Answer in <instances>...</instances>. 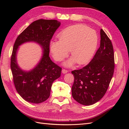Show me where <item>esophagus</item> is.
Returning <instances> with one entry per match:
<instances>
[{"mask_svg":"<svg viewBox=\"0 0 129 129\" xmlns=\"http://www.w3.org/2000/svg\"><path fill=\"white\" fill-rule=\"evenodd\" d=\"M68 72V71H67V70L64 69H63L62 70V73H63V74H66V73H67Z\"/></svg>","mask_w":129,"mask_h":129,"instance_id":"obj_1","label":"esophagus"}]
</instances>
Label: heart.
<instances>
[{
	"label": "heart",
	"mask_w": 129,
	"mask_h": 129,
	"mask_svg": "<svg viewBox=\"0 0 129 129\" xmlns=\"http://www.w3.org/2000/svg\"><path fill=\"white\" fill-rule=\"evenodd\" d=\"M58 41H52L49 47L53 56L60 61L67 56L68 50L72 56L64 63L71 67L76 62L79 64L87 63L96 52L99 37L96 31L83 25H75L66 28L58 35Z\"/></svg>",
	"instance_id": "heart-1"
}]
</instances>
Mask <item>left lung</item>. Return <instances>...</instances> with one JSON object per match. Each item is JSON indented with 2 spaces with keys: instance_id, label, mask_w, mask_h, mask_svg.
<instances>
[{
  "instance_id": "obj_1",
  "label": "left lung",
  "mask_w": 129,
  "mask_h": 129,
  "mask_svg": "<svg viewBox=\"0 0 129 129\" xmlns=\"http://www.w3.org/2000/svg\"><path fill=\"white\" fill-rule=\"evenodd\" d=\"M100 47L89 63L83 68L72 72L74 82L72 96L84 105L99 101L106 93L114 74V53L110 39L104 30H100Z\"/></svg>"
}]
</instances>
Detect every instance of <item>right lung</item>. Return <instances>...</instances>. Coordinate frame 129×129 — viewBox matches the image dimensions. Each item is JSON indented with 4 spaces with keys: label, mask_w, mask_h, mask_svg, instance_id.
Returning <instances> with one entry per match:
<instances>
[{
    "label": "right lung",
    "mask_w": 129,
    "mask_h": 129,
    "mask_svg": "<svg viewBox=\"0 0 129 129\" xmlns=\"http://www.w3.org/2000/svg\"><path fill=\"white\" fill-rule=\"evenodd\" d=\"M60 25L56 20L39 19L30 24L15 41L11 58L13 82L18 93L27 102L38 104L47 100L53 82L61 76L62 68L49 56L50 40ZM28 42L40 44L43 54L36 67L25 71L17 63L16 54L19 46Z\"/></svg>",
    "instance_id": "obj_1"
}]
</instances>
